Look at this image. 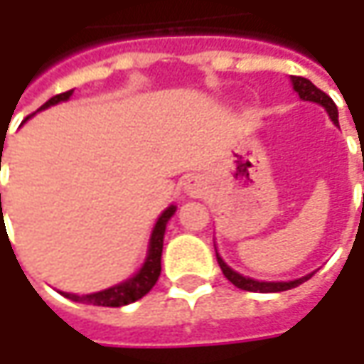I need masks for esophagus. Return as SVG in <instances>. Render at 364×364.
Returning a JSON list of instances; mask_svg holds the SVG:
<instances>
[{"label": "esophagus", "mask_w": 364, "mask_h": 364, "mask_svg": "<svg viewBox=\"0 0 364 364\" xmlns=\"http://www.w3.org/2000/svg\"><path fill=\"white\" fill-rule=\"evenodd\" d=\"M184 190L190 196H203L204 190H206V182H204L203 176H190L184 184Z\"/></svg>", "instance_id": "1"}]
</instances>
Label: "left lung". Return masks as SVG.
<instances>
[{
    "instance_id": "1",
    "label": "left lung",
    "mask_w": 364,
    "mask_h": 364,
    "mask_svg": "<svg viewBox=\"0 0 364 364\" xmlns=\"http://www.w3.org/2000/svg\"><path fill=\"white\" fill-rule=\"evenodd\" d=\"M291 85H294V91L300 95L301 101H312V103H318L326 109V113L330 115V119L334 121L338 125V109L334 105V101L330 99L328 95L324 91H320L316 85H312L308 78L304 77H291ZM364 168V164H363ZM217 261L220 265V269L225 273V277L231 282L232 286L241 287L245 291H259V294H269V291H286V289H291V287H298L300 284H304L306 279H310V275H304L300 279H294V282H257V279H251V277H245L241 273H237L235 269H231L223 257L217 253Z\"/></svg>"
}]
</instances>
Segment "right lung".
<instances>
[{
    "mask_svg": "<svg viewBox=\"0 0 364 364\" xmlns=\"http://www.w3.org/2000/svg\"><path fill=\"white\" fill-rule=\"evenodd\" d=\"M73 91L60 92L56 97H52L50 101H46L44 105L40 107L38 111L42 109H48V107L56 105L60 101H66L70 99ZM0 203H1V194H0ZM176 213V206H168L164 213L158 218L154 231H151V237H149V249H147V257L141 265V269L135 273L133 277H129L127 282H123L119 286L109 287V289H103V291H97V294H89V296H77V294H64L60 291L64 298H70L75 301H82V304H92V306H107V308H119V306H127L132 301L144 298L147 291L151 287L156 286L158 277H160L161 272V249H164V232H166V225L168 220L172 218V215Z\"/></svg>",
    "mask_w": 364,
    "mask_h": 364,
    "instance_id": "1",
    "label": "right lung"
}]
</instances>
